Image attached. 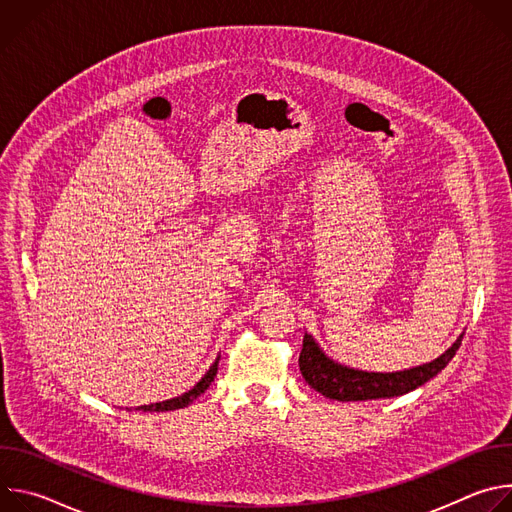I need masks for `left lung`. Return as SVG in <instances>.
<instances>
[{
    "label": "left lung",
    "instance_id": "8db88e82",
    "mask_svg": "<svg viewBox=\"0 0 512 512\" xmlns=\"http://www.w3.org/2000/svg\"><path fill=\"white\" fill-rule=\"evenodd\" d=\"M462 338L464 334H460V338L440 358L421 364V367L401 371V373H364V371L342 367V364L330 360L318 348L314 338L306 334L304 346L300 352V371L306 383L328 399L369 401V399L399 397L425 385L437 373H442L448 367V362L454 358L456 350L460 348Z\"/></svg>",
    "mask_w": 512,
    "mask_h": 512
}]
</instances>
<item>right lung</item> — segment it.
<instances>
[{"label":"right lung","instance_id":"1","mask_svg":"<svg viewBox=\"0 0 512 512\" xmlns=\"http://www.w3.org/2000/svg\"><path fill=\"white\" fill-rule=\"evenodd\" d=\"M216 371H218V358L214 360V364L208 369V373H206V375L194 385V389H190L188 393H184V395H180V397H176V399H170V401H162V403H154V405H141L139 409H141V411H174V409L188 407L198 395H202V393L210 387V383H212L214 377H216Z\"/></svg>","mask_w":512,"mask_h":512}]
</instances>
